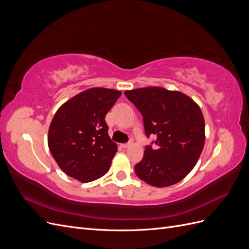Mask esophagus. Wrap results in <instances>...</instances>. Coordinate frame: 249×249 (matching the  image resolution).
Returning <instances> with one entry per match:
<instances>
[{
	"instance_id": "34e87169",
	"label": "esophagus",
	"mask_w": 249,
	"mask_h": 249,
	"mask_svg": "<svg viewBox=\"0 0 249 249\" xmlns=\"http://www.w3.org/2000/svg\"><path fill=\"white\" fill-rule=\"evenodd\" d=\"M130 146H131V143H124V144H122V147H124V148H127Z\"/></svg>"
}]
</instances>
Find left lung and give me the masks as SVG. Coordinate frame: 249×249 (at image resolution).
I'll use <instances>...</instances> for the list:
<instances>
[{
	"mask_svg": "<svg viewBox=\"0 0 249 249\" xmlns=\"http://www.w3.org/2000/svg\"><path fill=\"white\" fill-rule=\"evenodd\" d=\"M124 95L140 111L146 136L156 135V147L146 146L135 165L137 177L150 186H172L186 178L205 145V119L191 97L176 90L144 87Z\"/></svg>",
	"mask_w": 249,
	"mask_h": 249,
	"instance_id": "obj_1",
	"label": "left lung"
}]
</instances>
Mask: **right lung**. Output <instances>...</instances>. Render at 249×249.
I'll list each match as a JSON object with an SVG mask.
<instances>
[{"label": "right lung", "instance_id": "add662e5", "mask_svg": "<svg viewBox=\"0 0 249 249\" xmlns=\"http://www.w3.org/2000/svg\"><path fill=\"white\" fill-rule=\"evenodd\" d=\"M120 95L115 89L89 88L55 113L48 144L58 166L69 177L88 183L109 171L117 145L109 137L105 117Z\"/></svg>", "mask_w": 249, "mask_h": 249}]
</instances>
